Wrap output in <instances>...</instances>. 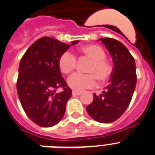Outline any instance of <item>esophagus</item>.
<instances>
[{
    "label": "esophagus",
    "instance_id": "obj_1",
    "mask_svg": "<svg viewBox=\"0 0 155 155\" xmlns=\"http://www.w3.org/2000/svg\"><path fill=\"white\" fill-rule=\"evenodd\" d=\"M82 92L81 91H72V94H73V96H76V95H81Z\"/></svg>",
    "mask_w": 155,
    "mask_h": 155
}]
</instances>
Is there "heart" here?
Masks as SVG:
<instances>
[{"mask_svg": "<svg viewBox=\"0 0 155 155\" xmlns=\"http://www.w3.org/2000/svg\"><path fill=\"white\" fill-rule=\"evenodd\" d=\"M81 51L92 60V62L87 69V72L90 74L76 73L68 78V85L78 91L93 88L98 84L97 78L105 81L112 74V67L105 60L106 54L102 47L97 45H87L81 48ZM76 57L69 51L64 52L59 58V68L65 74L71 73L76 68Z\"/></svg>", "mask_w": 155, "mask_h": 155, "instance_id": "1", "label": "heart"}]
</instances>
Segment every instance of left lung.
I'll return each instance as SVG.
<instances>
[{"label": "left lung", "instance_id": "left-lung-1", "mask_svg": "<svg viewBox=\"0 0 155 155\" xmlns=\"http://www.w3.org/2000/svg\"><path fill=\"white\" fill-rule=\"evenodd\" d=\"M113 61L109 84L102 94H94V99L86 107L94 120L110 124L118 120L127 110L137 84L135 61L122 42L112 38H101Z\"/></svg>", "mask_w": 155, "mask_h": 155}]
</instances>
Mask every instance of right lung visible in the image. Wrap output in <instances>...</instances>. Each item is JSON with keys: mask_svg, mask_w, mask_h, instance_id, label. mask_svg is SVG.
Instances as JSON below:
<instances>
[{"mask_svg": "<svg viewBox=\"0 0 155 155\" xmlns=\"http://www.w3.org/2000/svg\"><path fill=\"white\" fill-rule=\"evenodd\" d=\"M42 37L29 46L21 59L17 92L25 113L39 127H50L64 117L72 91L63 78L59 58L71 45ZM62 87L61 93L56 89Z\"/></svg>", "mask_w": 155, "mask_h": 155, "instance_id": "1", "label": "right lung"}]
</instances>
